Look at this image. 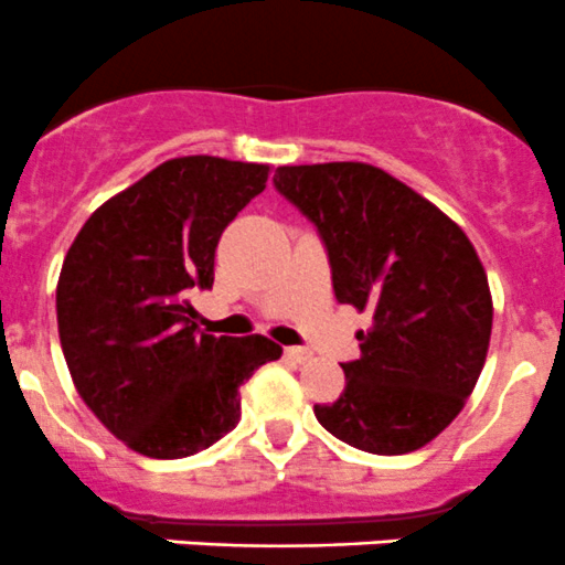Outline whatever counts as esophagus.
<instances>
[{
  "label": "esophagus",
  "instance_id": "obj_1",
  "mask_svg": "<svg viewBox=\"0 0 565 565\" xmlns=\"http://www.w3.org/2000/svg\"><path fill=\"white\" fill-rule=\"evenodd\" d=\"M285 356H288V360H294V362H307V360H312L310 351L299 349V345H290V349H285Z\"/></svg>",
  "mask_w": 565,
  "mask_h": 565
}]
</instances>
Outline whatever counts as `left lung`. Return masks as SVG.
Segmentation results:
<instances>
[{"label": "left lung", "instance_id": "obj_1", "mask_svg": "<svg viewBox=\"0 0 565 565\" xmlns=\"http://www.w3.org/2000/svg\"><path fill=\"white\" fill-rule=\"evenodd\" d=\"M275 186L316 225L334 299L371 312L343 362L345 390L316 404L332 437L401 456L443 434L483 371L491 294L459 225L398 178L362 161L277 167Z\"/></svg>", "mask_w": 565, "mask_h": 565}]
</instances>
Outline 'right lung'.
<instances>
[{"instance_id":"obj_1","label":"right lung","mask_w":565,"mask_h":565,"mask_svg":"<svg viewBox=\"0 0 565 565\" xmlns=\"http://www.w3.org/2000/svg\"><path fill=\"white\" fill-rule=\"evenodd\" d=\"M269 164L181 156L106 200L65 255L57 327L93 415L148 459L211 448L242 417L238 387L282 349L214 338L189 290L214 285L222 231L266 189Z\"/></svg>"}]
</instances>
